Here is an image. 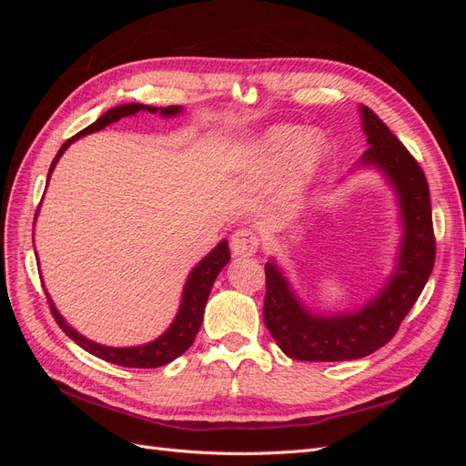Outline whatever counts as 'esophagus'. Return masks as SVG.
Returning <instances> with one entry per match:
<instances>
[{"instance_id": "34e87169", "label": "esophagus", "mask_w": 466, "mask_h": 466, "mask_svg": "<svg viewBox=\"0 0 466 466\" xmlns=\"http://www.w3.org/2000/svg\"><path fill=\"white\" fill-rule=\"evenodd\" d=\"M260 238L250 229H237L231 235V252L235 257H252L258 250Z\"/></svg>"}]
</instances>
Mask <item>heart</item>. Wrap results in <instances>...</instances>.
Segmentation results:
<instances>
[{
	"instance_id": "b5f03b06",
	"label": "heart",
	"mask_w": 466,
	"mask_h": 466,
	"mask_svg": "<svg viewBox=\"0 0 466 466\" xmlns=\"http://www.w3.org/2000/svg\"><path fill=\"white\" fill-rule=\"evenodd\" d=\"M324 159V146L319 137L305 136L298 126H272L255 147L257 171L268 177L279 175L288 167L289 198H298L309 180L315 177Z\"/></svg>"
}]
</instances>
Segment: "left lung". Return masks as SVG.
I'll return each mask as SVG.
<instances>
[{
  "label": "left lung",
  "instance_id": "left-lung-1",
  "mask_svg": "<svg viewBox=\"0 0 466 466\" xmlns=\"http://www.w3.org/2000/svg\"><path fill=\"white\" fill-rule=\"evenodd\" d=\"M370 149L361 163L383 171L397 188L404 221L399 266L387 288L356 313L313 317L293 298L288 279L266 262L264 324L284 354L301 361L358 360L383 348L397 334L420 298L435 262L430 187L424 171L373 110L361 106Z\"/></svg>",
  "mask_w": 466,
  "mask_h": 466
}]
</instances>
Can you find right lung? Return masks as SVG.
Masks as SVG:
<instances>
[{
    "mask_svg": "<svg viewBox=\"0 0 466 466\" xmlns=\"http://www.w3.org/2000/svg\"><path fill=\"white\" fill-rule=\"evenodd\" d=\"M139 110H149V112H159L161 116H173L178 115L182 110L177 105L171 106H147V105H139V103H130V105H120L106 110L105 115L95 120L87 128H83L79 134L72 136L67 139V142L60 147L58 155H56L50 168H48V178L50 173L54 171L56 163L62 157V153L69 147V144L76 142L77 137L81 136H87L93 134L96 130H103L105 126L112 124V122H118L124 116H132ZM48 182V180H46ZM231 258V252L228 247V241H221L214 250L209 252V255L194 268L190 272L188 279H187V286H185V293H182V303H180V311L175 319V322L171 324V329H168L163 336H159L157 340H153L146 346H136V348H108V346H101V344H95L87 338H83L79 332H76L69 324H66V320L62 319V315L56 311V307L52 303V299L48 298L46 293V299L50 305V311L52 317L58 322V327L72 338V340L81 346L89 354L101 358L105 361L110 363H116L122 365V368H137V370H153V368H161V365H167L168 361L177 360L180 354H185V351L192 346L196 332H198L202 319H204V309H206V301L209 298V291L211 286H214V281L218 278V274L221 272V268L229 262Z\"/></svg>",
    "mask_w": 466,
    "mask_h": 466,
    "instance_id": "1",
    "label": "right lung"
}]
</instances>
